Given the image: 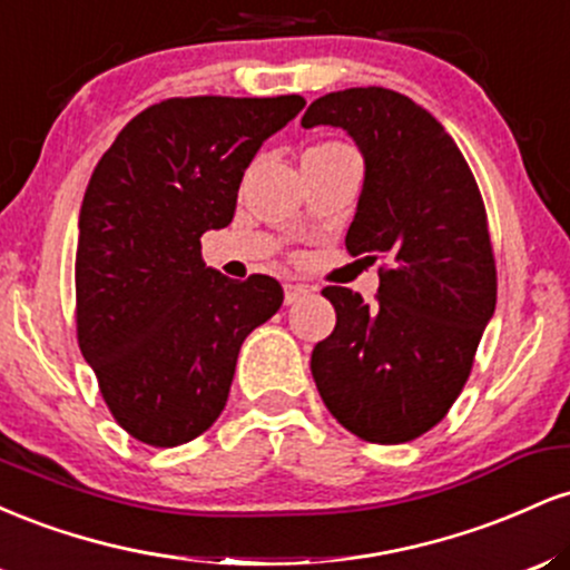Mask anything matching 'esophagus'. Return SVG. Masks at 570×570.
<instances>
[{"mask_svg":"<svg viewBox=\"0 0 570 570\" xmlns=\"http://www.w3.org/2000/svg\"><path fill=\"white\" fill-rule=\"evenodd\" d=\"M307 292H311V289H307L305 284H286V286H284V303H286V305L299 303V299H303Z\"/></svg>","mask_w":570,"mask_h":570,"instance_id":"1","label":"esophagus"}]
</instances>
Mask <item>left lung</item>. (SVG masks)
Returning <instances> with one entry per match:
<instances>
[{"mask_svg":"<svg viewBox=\"0 0 570 570\" xmlns=\"http://www.w3.org/2000/svg\"><path fill=\"white\" fill-rule=\"evenodd\" d=\"M316 126L343 128L362 153L345 248L383 267L377 303L345 286L322 292L337 324L313 348V381L351 434L410 442L453 407L493 318L485 206L448 130L396 90L326 94L303 115V128Z\"/></svg>","mask_w":570,"mask_h":570,"instance_id":"left-lung-1","label":"left lung"}]
</instances>
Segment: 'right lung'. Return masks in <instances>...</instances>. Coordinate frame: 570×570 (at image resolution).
<instances>
[{
  "label": "right lung",
  "mask_w": 570,
  "mask_h": 570,
  "mask_svg": "<svg viewBox=\"0 0 570 570\" xmlns=\"http://www.w3.org/2000/svg\"><path fill=\"white\" fill-rule=\"evenodd\" d=\"M303 107V96L168 98L98 160L80 208L77 337L134 440L176 448L212 426L248 332L284 303L276 278L206 267L200 235L230 225L248 163Z\"/></svg>",
  "instance_id": "1"
}]
</instances>
